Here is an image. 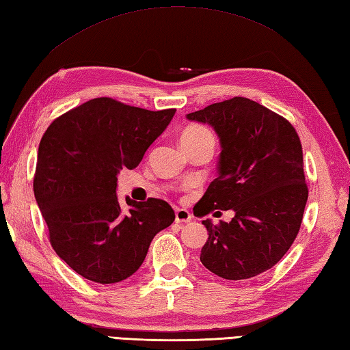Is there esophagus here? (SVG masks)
Masks as SVG:
<instances>
[{
	"mask_svg": "<svg viewBox=\"0 0 350 350\" xmlns=\"http://www.w3.org/2000/svg\"><path fill=\"white\" fill-rule=\"evenodd\" d=\"M193 220V215L187 209L176 208V224H188Z\"/></svg>",
	"mask_w": 350,
	"mask_h": 350,
	"instance_id": "obj_1",
	"label": "esophagus"
}]
</instances>
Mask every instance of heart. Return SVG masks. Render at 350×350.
<instances>
[{
    "label": "heart",
    "mask_w": 350,
    "mask_h": 350,
    "mask_svg": "<svg viewBox=\"0 0 350 350\" xmlns=\"http://www.w3.org/2000/svg\"><path fill=\"white\" fill-rule=\"evenodd\" d=\"M203 136H211V133H209L205 129V126L191 125V126H188V129L182 133L180 142L182 141H188V139H197V137H203Z\"/></svg>",
    "instance_id": "b5f03b06"
}]
</instances>
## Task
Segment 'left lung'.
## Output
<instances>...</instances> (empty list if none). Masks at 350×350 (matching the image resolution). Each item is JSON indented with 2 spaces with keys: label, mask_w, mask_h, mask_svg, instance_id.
Returning a JSON list of instances; mask_svg holds the SVG:
<instances>
[{
  "label": "left lung",
  "mask_w": 350,
  "mask_h": 350,
  "mask_svg": "<svg viewBox=\"0 0 350 350\" xmlns=\"http://www.w3.org/2000/svg\"><path fill=\"white\" fill-rule=\"evenodd\" d=\"M211 125L220 141L217 177L196 215L232 209L226 224L206 219L200 262L226 280L271 269L294 243L308 202L301 142L294 126L256 100L236 96L187 114Z\"/></svg>",
  "instance_id": "8db88e82"
}]
</instances>
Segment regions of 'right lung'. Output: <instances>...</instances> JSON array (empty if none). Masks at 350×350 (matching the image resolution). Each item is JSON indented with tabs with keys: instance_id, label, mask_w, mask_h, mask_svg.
I'll return each mask as SVG.
<instances>
[{
	"instance_id": "right-lung-1",
	"label": "right lung",
	"mask_w": 350,
	"mask_h": 350,
	"mask_svg": "<svg viewBox=\"0 0 350 350\" xmlns=\"http://www.w3.org/2000/svg\"><path fill=\"white\" fill-rule=\"evenodd\" d=\"M176 110L150 111L96 98L55 119L40 142L38 206L59 258L87 280L111 284L141 268L151 240L174 221L167 202L116 196L118 173L141 163Z\"/></svg>"
}]
</instances>
